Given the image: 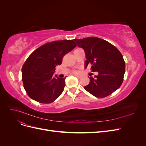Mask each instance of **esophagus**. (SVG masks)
<instances>
[{"instance_id":"1","label":"esophagus","mask_w":146,"mask_h":146,"mask_svg":"<svg viewBox=\"0 0 146 146\" xmlns=\"http://www.w3.org/2000/svg\"><path fill=\"white\" fill-rule=\"evenodd\" d=\"M75 76H76V77H77L78 78H80V76H78V75H74Z\"/></svg>"}]
</instances>
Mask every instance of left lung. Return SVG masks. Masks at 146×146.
<instances>
[{
    "mask_svg": "<svg viewBox=\"0 0 146 146\" xmlns=\"http://www.w3.org/2000/svg\"><path fill=\"white\" fill-rule=\"evenodd\" d=\"M77 46L82 48L86 56V64L98 76L90 77L85 90L96 98H105L121 86L125 74V63L117 48L104 39L97 37L75 39Z\"/></svg>",
    "mask_w": 146,
    "mask_h": 146,
    "instance_id": "left-lung-1",
    "label": "left lung"
}]
</instances>
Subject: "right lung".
I'll return each mask as SVG.
<instances>
[{
	"mask_svg": "<svg viewBox=\"0 0 146 146\" xmlns=\"http://www.w3.org/2000/svg\"><path fill=\"white\" fill-rule=\"evenodd\" d=\"M76 47L73 40L48 42L35 50L22 68V79L25 91L31 99L42 104H50L62 93L65 78L54 74L62 63L63 56Z\"/></svg>",
	"mask_w": 146,
	"mask_h": 146,
	"instance_id": "obj_1",
	"label": "right lung"
}]
</instances>
